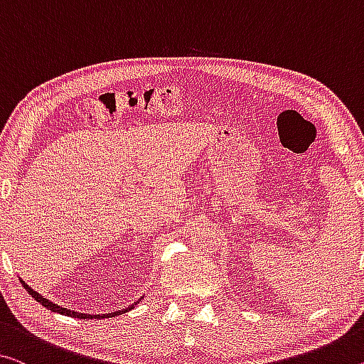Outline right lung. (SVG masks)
<instances>
[{
  "label": "right lung",
  "mask_w": 364,
  "mask_h": 364,
  "mask_svg": "<svg viewBox=\"0 0 364 364\" xmlns=\"http://www.w3.org/2000/svg\"><path fill=\"white\" fill-rule=\"evenodd\" d=\"M21 283H22V287H24L26 289H27V293H29L33 299L37 301V303H41L43 307H47L48 311H52V312H58V314H63V316H70V317H80V318H107V317H115V316H119V314H124V312H127V311H132L133 309V306H130V307H127L125 311H115V312H110V314H96V316H92V314H82V312H75V311H70V309H66V307H60L58 304H53V303H50L48 299H46L43 298V296H41L38 294L37 291H33L32 288H29V284H27L26 282H22L21 279Z\"/></svg>",
  "instance_id": "right-lung-1"
}]
</instances>
